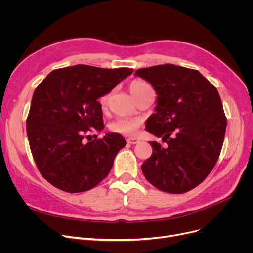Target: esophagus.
Segmentation results:
<instances>
[{"label": "esophagus", "instance_id": "obj_1", "mask_svg": "<svg viewBox=\"0 0 253 253\" xmlns=\"http://www.w3.org/2000/svg\"><path fill=\"white\" fill-rule=\"evenodd\" d=\"M127 142L130 143V144H136V143L139 142V139H137V138H135V137H129V138L127 139Z\"/></svg>", "mask_w": 253, "mask_h": 253}]
</instances>
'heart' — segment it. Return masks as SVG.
<instances>
[{
  "label": "heart",
  "instance_id": "b5f03b06",
  "mask_svg": "<svg viewBox=\"0 0 253 253\" xmlns=\"http://www.w3.org/2000/svg\"><path fill=\"white\" fill-rule=\"evenodd\" d=\"M149 88H151V87L145 82L141 81V80H134V81H132L129 85V90L134 98L139 96L141 93H143ZM108 97H109V95H104L103 97H101L100 102H101L102 106H104L106 104ZM139 127H140L139 120L132 119V118H119V119L115 120V121L112 122L110 125V129L113 132H116V133L126 134V135L135 134L137 130L139 129Z\"/></svg>",
  "mask_w": 253,
  "mask_h": 253
}]
</instances>
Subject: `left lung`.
Segmentation results:
<instances>
[{
  "label": "left lung",
  "instance_id": "left-lung-1",
  "mask_svg": "<svg viewBox=\"0 0 253 253\" xmlns=\"http://www.w3.org/2000/svg\"><path fill=\"white\" fill-rule=\"evenodd\" d=\"M135 76L158 95L145 130L167 142L163 148L150 141L153 154L141 165L142 173L160 191L189 192L213 169L222 148L227 118L218 92L198 71L174 64L139 69Z\"/></svg>",
  "mask_w": 253,
  "mask_h": 253
}]
</instances>
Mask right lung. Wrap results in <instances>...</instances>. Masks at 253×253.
Segmentation results:
<instances>
[{"label":"right lung","instance_id":"1","mask_svg":"<svg viewBox=\"0 0 253 253\" xmlns=\"http://www.w3.org/2000/svg\"><path fill=\"white\" fill-rule=\"evenodd\" d=\"M132 72L77 64L52 71L36 88L26 133L40 173L55 188L85 192L110 173L126 144L124 137L106 133L100 139L84 138L88 132L104 128L98 98Z\"/></svg>","mask_w":253,"mask_h":253}]
</instances>
